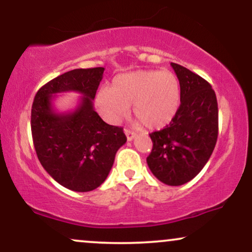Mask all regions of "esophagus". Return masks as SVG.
Listing matches in <instances>:
<instances>
[{"mask_svg":"<svg viewBox=\"0 0 252 252\" xmlns=\"http://www.w3.org/2000/svg\"><path fill=\"white\" fill-rule=\"evenodd\" d=\"M124 132H126V140H128V141H132L136 137V134H135L134 131H131V130L126 129V130H124Z\"/></svg>","mask_w":252,"mask_h":252,"instance_id":"obj_1","label":"esophagus"}]
</instances>
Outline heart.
<instances>
[{
	"mask_svg": "<svg viewBox=\"0 0 252 252\" xmlns=\"http://www.w3.org/2000/svg\"><path fill=\"white\" fill-rule=\"evenodd\" d=\"M180 98V84L174 73L138 70L117 76L111 89H100L96 104L104 118L111 123L126 117L132 105L138 122L148 129H162L175 117Z\"/></svg>",
	"mask_w": 252,
	"mask_h": 252,
	"instance_id": "1",
	"label": "heart"
}]
</instances>
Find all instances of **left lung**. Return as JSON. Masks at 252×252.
I'll list each match as a JSON object with an SVG mask.
<instances>
[{
    "label": "left lung",
    "mask_w": 252,
    "mask_h": 252,
    "mask_svg": "<svg viewBox=\"0 0 252 252\" xmlns=\"http://www.w3.org/2000/svg\"><path fill=\"white\" fill-rule=\"evenodd\" d=\"M180 83V106L166 128L150 134L149 169L169 186L195 178L207 163L218 138V103L204 78L178 63H170Z\"/></svg>",
    "instance_id": "left-lung-1"
}]
</instances>
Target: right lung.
Masks as SVG:
<instances>
[{
    "label": "right lung",
    "mask_w": 252,
    "mask_h": 252,
    "mask_svg": "<svg viewBox=\"0 0 252 252\" xmlns=\"http://www.w3.org/2000/svg\"><path fill=\"white\" fill-rule=\"evenodd\" d=\"M104 67L60 74L36 92L32 105V136L37 158L58 184L74 192L96 189L108 178L117 150L126 142L121 126L105 123L94 109ZM83 94L74 110L58 113L57 93Z\"/></svg>",
    "instance_id": "right-lung-1"
}]
</instances>
